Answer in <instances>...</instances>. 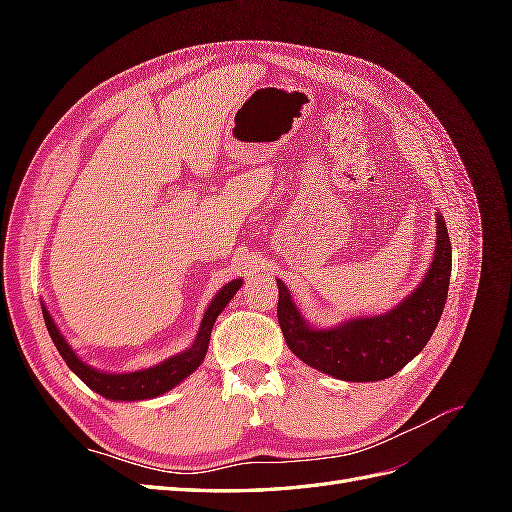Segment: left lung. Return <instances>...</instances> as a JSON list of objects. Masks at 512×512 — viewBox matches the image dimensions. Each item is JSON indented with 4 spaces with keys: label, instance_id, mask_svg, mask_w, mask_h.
<instances>
[{
    "label": "left lung",
    "instance_id": "8db88e82",
    "mask_svg": "<svg viewBox=\"0 0 512 512\" xmlns=\"http://www.w3.org/2000/svg\"><path fill=\"white\" fill-rule=\"evenodd\" d=\"M453 250L442 215H438L436 256L410 297L389 314L348 320L333 329H312L301 318L290 292L277 280V322L288 348L322 374L348 382H376L395 376L421 352L438 327L451 280Z\"/></svg>",
    "mask_w": 512,
    "mask_h": 512
}]
</instances>
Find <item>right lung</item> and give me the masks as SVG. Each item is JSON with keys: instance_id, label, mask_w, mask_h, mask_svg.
<instances>
[{"instance_id": "obj_1", "label": "right lung", "mask_w": 512, "mask_h": 512, "mask_svg": "<svg viewBox=\"0 0 512 512\" xmlns=\"http://www.w3.org/2000/svg\"><path fill=\"white\" fill-rule=\"evenodd\" d=\"M239 288H241V280H232L218 294H215V299L207 307L203 324H200V331H198V337L192 344V348H188L185 352L173 356V359H168L156 367H149L143 371H132V374H104V371L91 369L68 346L64 335L57 331L55 322H53L51 314L46 312L44 305H42V316H44V324H46V329H49L53 344L57 346L59 354L64 356L66 365L89 386V389H94L102 397L117 399V401L151 399V397H158V395L173 389V386H177L183 378H188L192 371L200 363H203L207 348H209V337H211L215 318L222 314V309L228 305V301L232 297H235Z\"/></svg>"}]
</instances>
